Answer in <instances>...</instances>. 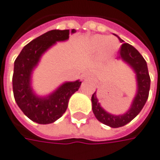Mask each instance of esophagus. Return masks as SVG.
<instances>
[{
	"label": "esophagus",
	"instance_id": "obj_1",
	"mask_svg": "<svg viewBox=\"0 0 160 160\" xmlns=\"http://www.w3.org/2000/svg\"><path fill=\"white\" fill-rule=\"evenodd\" d=\"M82 78H83V80H85V79H88V78H89V74L88 73H84L83 75H82Z\"/></svg>",
	"mask_w": 160,
	"mask_h": 160
}]
</instances>
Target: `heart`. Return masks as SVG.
<instances>
[{
    "label": "heart",
    "mask_w": 160,
    "mask_h": 160,
    "mask_svg": "<svg viewBox=\"0 0 160 160\" xmlns=\"http://www.w3.org/2000/svg\"><path fill=\"white\" fill-rule=\"evenodd\" d=\"M117 41L118 44L115 43ZM117 45H115V44ZM118 47V42L115 38H108L107 36L97 35L91 38L87 44V52L90 54L98 53L102 50V54L104 57L112 55L115 50Z\"/></svg>",
    "instance_id": "obj_1"
}]
</instances>
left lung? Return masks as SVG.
Segmentation results:
<instances>
[{"mask_svg":"<svg viewBox=\"0 0 160 160\" xmlns=\"http://www.w3.org/2000/svg\"><path fill=\"white\" fill-rule=\"evenodd\" d=\"M119 40L121 43L123 42L121 38H119ZM119 52V59L128 63L136 74L137 92L130 109L123 115H112L108 113L103 108H101L100 104L98 103V99L97 98L96 92L92 95L91 98L92 110L96 118L100 122L112 128L122 127L127 124L139 115L148 99L150 87V78L147 62L142 55L138 52V50L132 45H129L127 43H123L121 45Z\"/></svg>","mask_w":160,"mask_h":160,"instance_id":"1","label":"left lung"}]
</instances>
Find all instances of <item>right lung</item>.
<instances>
[{
  "mask_svg": "<svg viewBox=\"0 0 160 160\" xmlns=\"http://www.w3.org/2000/svg\"><path fill=\"white\" fill-rule=\"evenodd\" d=\"M76 30L53 29L41 35L25 45L15 62L12 77L14 98L21 111L30 120L40 124L55 122L65 113L72 95L80 87L81 81L65 82L47 97H38L31 87V75L42 54L59 41L69 38Z\"/></svg>",
  "mask_w": 160,
  "mask_h": 160,
  "instance_id": "obj_1",
  "label": "right lung"
}]
</instances>
